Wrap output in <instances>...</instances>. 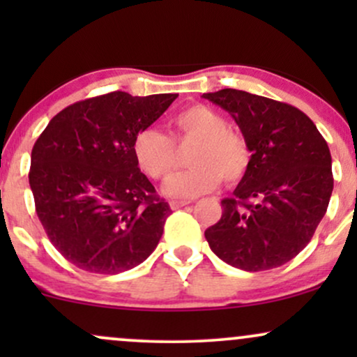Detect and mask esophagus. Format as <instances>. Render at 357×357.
<instances>
[{
	"mask_svg": "<svg viewBox=\"0 0 357 357\" xmlns=\"http://www.w3.org/2000/svg\"><path fill=\"white\" fill-rule=\"evenodd\" d=\"M186 204H190V202H183V199H171L169 202L171 210H179V208L186 206Z\"/></svg>",
	"mask_w": 357,
	"mask_h": 357,
	"instance_id": "obj_1",
	"label": "esophagus"
}]
</instances>
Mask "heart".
Returning <instances> with one entry per match:
<instances>
[{
  "mask_svg": "<svg viewBox=\"0 0 357 357\" xmlns=\"http://www.w3.org/2000/svg\"><path fill=\"white\" fill-rule=\"evenodd\" d=\"M174 141H196L190 154V169L169 178L165 192L173 198H196L218 186L238 183L250 166L247 141L228 129L223 114L195 104L171 119ZM132 155L139 169L151 179H165L176 167L174 142L154 127L139 130L132 139Z\"/></svg>",
  "mask_w": 357,
  "mask_h": 357,
  "instance_id": "heart-1",
  "label": "heart"
}]
</instances>
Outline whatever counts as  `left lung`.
<instances>
[{"label": "left lung", "mask_w": 357, "mask_h": 357, "mask_svg": "<svg viewBox=\"0 0 357 357\" xmlns=\"http://www.w3.org/2000/svg\"><path fill=\"white\" fill-rule=\"evenodd\" d=\"M203 97L235 119L252 153L247 174L221 202L223 215L204 236L231 267H280L305 248L329 206V146L294 105L235 89Z\"/></svg>", "instance_id": "obj_1"}]
</instances>
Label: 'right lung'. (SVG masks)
Returning a JSON list of instances; mask_svg holds the SVG:
<instances>
[{
	"instance_id": "obj_1",
	"label": "right lung",
	"mask_w": 357,
	"mask_h": 357,
	"mask_svg": "<svg viewBox=\"0 0 357 357\" xmlns=\"http://www.w3.org/2000/svg\"><path fill=\"white\" fill-rule=\"evenodd\" d=\"M176 97L117 90L75 102L36 139L28 174L36 215L75 267L114 275L158 247L171 208L136 165L132 139Z\"/></svg>"
}]
</instances>
